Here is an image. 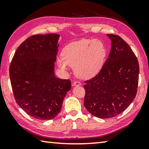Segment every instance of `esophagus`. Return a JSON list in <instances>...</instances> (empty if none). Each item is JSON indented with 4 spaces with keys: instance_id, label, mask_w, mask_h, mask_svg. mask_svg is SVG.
Wrapping results in <instances>:
<instances>
[{
    "instance_id": "1",
    "label": "esophagus",
    "mask_w": 149,
    "mask_h": 149,
    "mask_svg": "<svg viewBox=\"0 0 149 149\" xmlns=\"http://www.w3.org/2000/svg\"><path fill=\"white\" fill-rule=\"evenodd\" d=\"M73 84H74V86H79V85H81V84L79 81H75Z\"/></svg>"
}]
</instances>
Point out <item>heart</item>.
I'll list each match as a JSON object with an SVG mask.
<instances>
[{
    "instance_id": "b5f03b06",
    "label": "heart",
    "mask_w": 149,
    "mask_h": 149,
    "mask_svg": "<svg viewBox=\"0 0 149 149\" xmlns=\"http://www.w3.org/2000/svg\"><path fill=\"white\" fill-rule=\"evenodd\" d=\"M62 55V57L57 59L62 69H68L70 65L74 68L78 77L89 79L100 71L106 56V49L99 40L83 39L66 45Z\"/></svg>"
}]
</instances>
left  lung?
<instances>
[{
    "label": "left lung",
    "mask_w": 149,
    "mask_h": 149,
    "mask_svg": "<svg viewBox=\"0 0 149 149\" xmlns=\"http://www.w3.org/2000/svg\"><path fill=\"white\" fill-rule=\"evenodd\" d=\"M112 41L107 60L100 72L85 81L84 104L95 116L110 118L123 112L137 95L139 65L124 40L107 34Z\"/></svg>",
    "instance_id": "obj_1"
}]
</instances>
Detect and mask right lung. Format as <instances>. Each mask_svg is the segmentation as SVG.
Returning <instances> with one entry per match:
<instances>
[{"mask_svg":"<svg viewBox=\"0 0 149 149\" xmlns=\"http://www.w3.org/2000/svg\"><path fill=\"white\" fill-rule=\"evenodd\" d=\"M59 37L55 33L31 35L17 48L10 65L17 104L37 120L56 117L71 89L70 79H59L54 74Z\"/></svg>","mask_w":149,"mask_h":149,"instance_id":"add662e5","label":"right lung"}]
</instances>
